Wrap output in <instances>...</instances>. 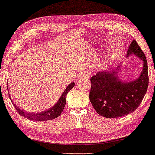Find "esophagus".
Returning <instances> with one entry per match:
<instances>
[{"mask_svg":"<svg viewBox=\"0 0 155 155\" xmlns=\"http://www.w3.org/2000/svg\"><path fill=\"white\" fill-rule=\"evenodd\" d=\"M90 71L88 70H85L84 71H83L81 74L79 75V79L80 80H85L88 79L90 77Z\"/></svg>","mask_w":155,"mask_h":155,"instance_id":"34e87169","label":"esophagus"}]
</instances>
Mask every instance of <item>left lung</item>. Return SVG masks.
I'll list each match as a JSON object with an SVG mask.
<instances>
[{
  "mask_svg": "<svg viewBox=\"0 0 155 155\" xmlns=\"http://www.w3.org/2000/svg\"><path fill=\"white\" fill-rule=\"evenodd\" d=\"M136 55L143 62L141 74L132 81L120 78L122 63L112 69L100 71L91 78L89 99L99 115L106 118H117L135 111L146 93L148 86V65L145 55L135 40L128 47L126 57Z\"/></svg>",
  "mask_w": 155,
  "mask_h": 155,
  "instance_id": "8db88e82",
  "label": "left lung"
}]
</instances>
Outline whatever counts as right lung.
Listing matches in <instances>:
<instances>
[{
    "label": "right lung",
    "mask_w": 155,
    "mask_h": 155,
    "mask_svg": "<svg viewBox=\"0 0 155 155\" xmlns=\"http://www.w3.org/2000/svg\"><path fill=\"white\" fill-rule=\"evenodd\" d=\"M74 86H75L74 82H71L70 84H68L67 86V87L65 88L64 92L62 93V94L61 95L60 97L58 99L56 104L53 106L51 108L48 109V110L43 111V112H40V113H31L24 111L22 109L20 108L18 106H16L14 103V101H12L11 97H10L9 93V96L15 108L16 109L18 113L20 115L23 116L24 117L29 119L30 120H34L36 121H47L50 120H54V119L57 118L58 116L60 115L61 113L62 112L63 110H64V106L66 104V101H66V96H67L68 91H69L71 89H72ZM7 89H9L8 87H7Z\"/></svg>",
    "instance_id": "1"
}]
</instances>
